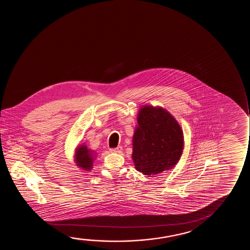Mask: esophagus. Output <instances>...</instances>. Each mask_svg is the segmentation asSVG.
I'll use <instances>...</instances> for the list:
<instances>
[{
    "label": "esophagus",
    "mask_w": 250,
    "mask_h": 250,
    "mask_svg": "<svg viewBox=\"0 0 250 250\" xmlns=\"http://www.w3.org/2000/svg\"><path fill=\"white\" fill-rule=\"evenodd\" d=\"M122 149H123L122 147L119 146V147H114V148H110V152L111 153H121Z\"/></svg>",
    "instance_id": "34e87169"
}]
</instances>
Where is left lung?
<instances>
[{
    "instance_id": "left-lung-1",
    "label": "left lung",
    "mask_w": 250,
    "mask_h": 250,
    "mask_svg": "<svg viewBox=\"0 0 250 250\" xmlns=\"http://www.w3.org/2000/svg\"><path fill=\"white\" fill-rule=\"evenodd\" d=\"M184 133L174 117L161 106H141L132 137L137 171L156 175L174 167L183 154Z\"/></svg>"
}]
</instances>
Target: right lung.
<instances>
[{"mask_svg":"<svg viewBox=\"0 0 250 250\" xmlns=\"http://www.w3.org/2000/svg\"><path fill=\"white\" fill-rule=\"evenodd\" d=\"M96 154L94 151L88 148L84 144L79 145L76 147L74 161L77 167L83 171H90L92 170L93 163L96 160Z\"/></svg>","mask_w":250,"mask_h":250,"instance_id":"right-lung-1","label":"right lung"}]
</instances>
